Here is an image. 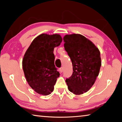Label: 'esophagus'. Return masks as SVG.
I'll return each instance as SVG.
<instances>
[{"instance_id":"obj_1","label":"esophagus","mask_w":122,"mask_h":122,"mask_svg":"<svg viewBox=\"0 0 122 122\" xmlns=\"http://www.w3.org/2000/svg\"><path fill=\"white\" fill-rule=\"evenodd\" d=\"M59 71H60L61 72V73H62L63 71V67H61V68H60L59 69Z\"/></svg>"}]
</instances>
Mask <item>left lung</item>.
<instances>
[{
    "mask_svg": "<svg viewBox=\"0 0 122 122\" xmlns=\"http://www.w3.org/2000/svg\"><path fill=\"white\" fill-rule=\"evenodd\" d=\"M64 47L73 64L72 75L66 80L70 92L81 95L90 89L101 67L100 51L92 41L81 34L66 35Z\"/></svg>",
    "mask_w": 122,
    "mask_h": 122,
    "instance_id": "left-lung-1",
    "label": "left lung"
}]
</instances>
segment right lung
<instances>
[{
	"mask_svg": "<svg viewBox=\"0 0 122 122\" xmlns=\"http://www.w3.org/2000/svg\"><path fill=\"white\" fill-rule=\"evenodd\" d=\"M62 41L60 35L41 34L36 37L26 51L22 68L26 81L35 92L48 95L59 77L54 65V48Z\"/></svg>",
	"mask_w": 122,
	"mask_h": 122,
	"instance_id": "right-lung-1",
	"label": "right lung"
}]
</instances>
